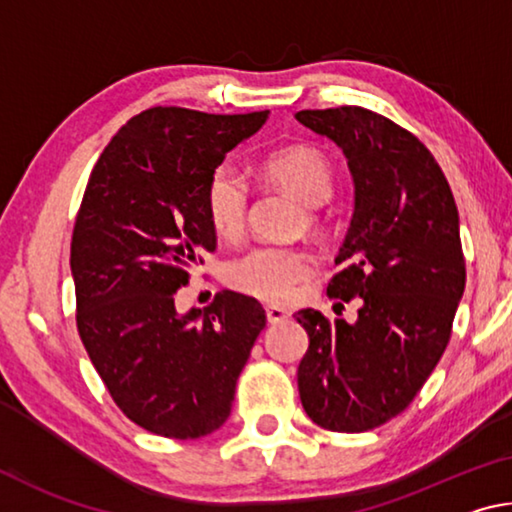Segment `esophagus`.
Masks as SVG:
<instances>
[{
    "label": "esophagus",
    "instance_id": "1",
    "mask_svg": "<svg viewBox=\"0 0 512 512\" xmlns=\"http://www.w3.org/2000/svg\"><path fill=\"white\" fill-rule=\"evenodd\" d=\"M291 318V311L284 309V307H277V305H266V320L271 325L277 323H284V320Z\"/></svg>",
    "mask_w": 512,
    "mask_h": 512
}]
</instances>
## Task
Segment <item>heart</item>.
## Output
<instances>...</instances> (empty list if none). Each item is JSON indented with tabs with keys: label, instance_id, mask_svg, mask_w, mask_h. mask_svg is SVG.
I'll use <instances>...</instances> for the list:
<instances>
[{
	"label": "heart",
	"instance_id": "b5f03b06",
	"mask_svg": "<svg viewBox=\"0 0 512 512\" xmlns=\"http://www.w3.org/2000/svg\"><path fill=\"white\" fill-rule=\"evenodd\" d=\"M268 183L289 192L307 207V223L318 225L316 207L334 192V169L323 153L311 146H289L268 155L262 164ZM250 187L241 173L223 164L205 185V214L219 237H237L244 228ZM311 273L307 253L291 246H255L225 266V282L232 289L259 300L284 302L298 282Z\"/></svg>",
	"mask_w": 512,
	"mask_h": 512
}]
</instances>
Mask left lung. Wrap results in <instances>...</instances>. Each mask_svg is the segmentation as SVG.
Returning a JSON list of instances; mask_svg holds the SVG:
<instances>
[{"label": "left lung", "mask_w": 512, "mask_h": 512, "mask_svg": "<svg viewBox=\"0 0 512 512\" xmlns=\"http://www.w3.org/2000/svg\"><path fill=\"white\" fill-rule=\"evenodd\" d=\"M296 119L348 158L354 212L327 296L361 300L354 323L296 314L309 334L300 402L318 427L359 433L402 413L447 348L465 291L458 210L427 146L395 121L359 106Z\"/></svg>", "instance_id": "left-lung-1"}]
</instances>
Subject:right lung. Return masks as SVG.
Returning a JSON list of instances; mask_svg holds the SVG:
<instances>
[{
    "label": "right lung",
    "instance_id": "add662e5",
    "mask_svg": "<svg viewBox=\"0 0 512 512\" xmlns=\"http://www.w3.org/2000/svg\"><path fill=\"white\" fill-rule=\"evenodd\" d=\"M268 110L207 115L149 108L103 149L72 235L76 327L128 420L164 438H201L228 420L266 311L216 293L178 314L176 291L216 248L205 185Z\"/></svg>",
    "mask_w": 512,
    "mask_h": 512
}]
</instances>
